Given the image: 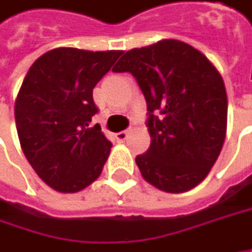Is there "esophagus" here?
Listing matches in <instances>:
<instances>
[{
	"label": "esophagus",
	"instance_id": "obj_1",
	"mask_svg": "<svg viewBox=\"0 0 252 252\" xmlns=\"http://www.w3.org/2000/svg\"><path fill=\"white\" fill-rule=\"evenodd\" d=\"M126 137H128V131H120V132L115 134V138H117L118 141H126Z\"/></svg>",
	"mask_w": 252,
	"mask_h": 252
}]
</instances>
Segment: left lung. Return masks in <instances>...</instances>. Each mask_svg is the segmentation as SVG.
Returning <instances> with one entry per match:
<instances>
[{"label":"left lung","mask_w":252,"mask_h":252,"mask_svg":"<svg viewBox=\"0 0 252 252\" xmlns=\"http://www.w3.org/2000/svg\"><path fill=\"white\" fill-rule=\"evenodd\" d=\"M114 72L131 73L147 102L150 149L135 157L143 177L180 193L199 185L222 150L228 99L215 66L179 40L126 52Z\"/></svg>","instance_id":"left-lung-1"}]
</instances>
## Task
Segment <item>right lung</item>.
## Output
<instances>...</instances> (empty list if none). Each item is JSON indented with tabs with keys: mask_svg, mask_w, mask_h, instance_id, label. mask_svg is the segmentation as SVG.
Segmentation results:
<instances>
[{
	"mask_svg": "<svg viewBox=\"0 0 252 252\" xmlns=\"http://www.w3.org/2000/svg\"><path fill=\"white\" fill-rule=\"evenodd\" d=\"M121 53L55 49L23 80L14 108L20 144L38 177L58 192L82 190L102 172L112 144L92 124L98 112L92 92Z\"/></svg>",
	"mask_w": 252,
	"mask_h": 252,
	"instance_id": "obj_1",
	"label": "right lung"
}]
</instances>
